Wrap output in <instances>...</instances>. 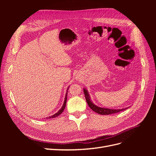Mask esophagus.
I'll list each match as a JSON object with an SVG mask.
<instances>
[{
	"instance_id": "1",
	"label": "esophagus",
	"mask_w": 156,
	"mask_h": 156,
	"mask_svg": "<svg viewBox=\"0 0 156 156\" xmlns=\"http://www.w3.org/2000/svg\"><path fill=\"white\" fill-rule=\"evenodd\" d=\"M77 79H79V78H78V77H77Z\"/></svg>"
}]
</instances>
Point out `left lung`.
Listing matches in <instances>:
<instances>
[{"label":"left lung","mask_w":156,"mask_h":156,"mask_svg":"<svg viewBox=\"0 0 156 156\" xmlns=\"http://www.w3.org/2000/svg\"><path fill=\"white\" fill-rule=\"evenodd\" d=\"M83 90H84V95H85L86 100H87V102L88 103V106L90 107V108L92 111L98 113V114L102 115L114 114V113H117V112H119L120 111H124V110H125L127 108H122V109H111V108H102V107H98L96 105H94V103L91 101L90 98V96L88 94V92L87 90L84 89V88Z\"/></svg>","instance_id":"obj_1"}]
</instances>
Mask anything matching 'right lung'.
Returning a JSON list of instances; mask_svg holds the SVG:
<instances>
[{
	"label": "right lung",
	"mask_w": 156,
	"mask_h": 156,
	"mask_svg": "<svg viewBox=\"0 0 156 156\" xmlns=\"http://www.w3.org/2000/svg\"><path fill=\"white\" fill-rule=\"evenodd\" d=\"M67 93H68V92H67ZM67 93H66V95L65 100H64V104H63V105H62V108H61L57 112L55 113V115H52V116H49V117H48V118H49V119H53V118L57 117L58 116H59V115L61 114V113H62V112L64 111V108H65V107H66V101H67Z\"/></svg>",
	"instance_id": "1"
}]
</instances>
